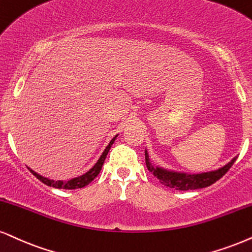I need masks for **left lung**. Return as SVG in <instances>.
<instances>
[{
  "instance_id": "left-lung-1",
  "label": "left lung",
  "mask_w": 252,
  "mask_h": 252,
  "mask_svg": "<svg viewBox=\"0 0 252 252\" xmlns=\"http://www.w3.org/2000/svg\"><path fill=\"white\" fill-rule=\"evenodd\" d=\"M145 159L146 166H147L151 173H153L155 178H158V180L166 187L178 189V190H192V189L204 188L208 187V186H212L213 183H215L217 180L221 179L231 168V166L236 161V158H234L224 167L214 170V172L202 174H185L169 172V170L159 168V167H154L150 161V158H148L147 151H145Z\"/></svg>"
}]
</instances>
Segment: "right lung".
<instances>
[{
    "label": "right lung",
    "mask_w": 252,
    "mask_h": 252,
    "mask_svg": "<svg viewBox=\"0 0 252 252\" xmlns=\"http://www.w3.org/2000/svg\"><path fill=\"white\" fill-rule=\"evenodd\" d=\"M116 139H117V135L114 136L113 139H112V140L110 141V144H108L107 147L105 148L104 153L101 154L100 158H99L98 162L95 163L94 166H93L92 168L90 169L88 173H85L82 176H78V178L71 179V180H69V181H66V182H65V181H54V180H49V179H46V178H43V176L38 175V174L35 173V172H33V170H31V169H30V172L32 173L33 175H35L36 178L39 180V181H42L46 186H50V187L58 188V189H77V188H83V187H85V186H88L90 182L93 181V180H94V178H97L98 174L100 173L101 167H102V164H104L105 159H106L108 151H110L111 146L113 145V142H114V140H116Z\"/></svg>",
    "instance_id": "right-lung-1"
}]
</instances>
